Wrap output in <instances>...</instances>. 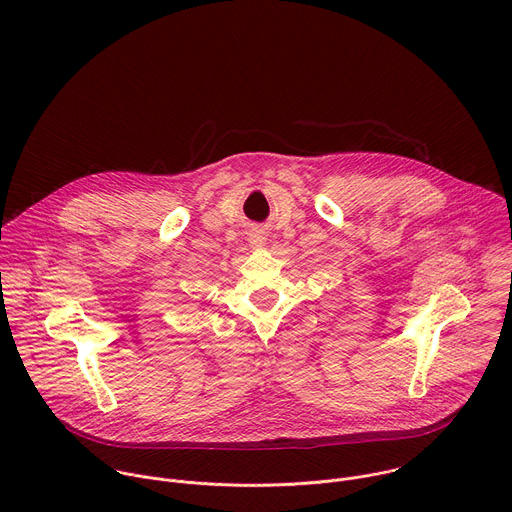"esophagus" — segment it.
Masks as SVG:
<instances>
[{"label":"esophagus","instance_id":"esophagus-1","mask_svg":"<svg viewBox=\"0 0 512 512\" xmlns=\"http://www.w3.org/2000/svg\"><path fill=\"white\" fill-rule=\"evenodd\" d=\"M251 243H253V245H263V237H259V235H257V237H253V241H251Z\"/></svg>","mask_w":512,"mask_h":512}]
</instances>
